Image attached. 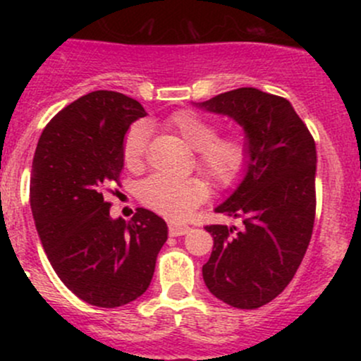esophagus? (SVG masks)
Returning <instances> with one entry per match:
<instances>
[{
  "label": "esophagus",
  "instance_id": "34e87169",
  "mask_svg": "<svg viewBox=\"0 0 361 361\" xmlns=\"http://www.w3.org/2000/svg\"><path fill=\"white\" fill-rule=\"evenodd\" d=\"M190 233V227L186 224H178V222H169V235L178 238V235H185Z\"/></svg>",
  "mask_w": 361,
  "mask_h": 361
}]
</instances>
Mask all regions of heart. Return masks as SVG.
<instances>
[{
  "instance_id": "obj_1",
  "label": "heart",
  "mask_w": 361,
  "mask_h": 361,
  "mask_svg": "<svg viewBox=\"0 0 361 361\" xmlns=\"http://www.w3.org/2000/svg\"><path fill=\"white\" fill-rule=\"evenodd\" d=\"M164 127L175 132L197 151V163L217 185L229 186L239 180L250 161V140L243 132L217 135V123L193 110L173 114ZM147 149V128L134 123L122 142V157L128 169L144 164ZM210 188L200 176L171 178L152 175L139 185V198L144 205L169 217H186L209 197Z\"/></svg>"
}]
</instances>
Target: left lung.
<instances>
[{
    "instance_id": "left-lung-1",
    "label": "left lung",
    "mask_w": 361,
    "mask_h": 361,
    "mask_svg": "<svg viewBox=\"0 0 361 361\" xmlns=\"http://www.w3.org/2000/svg\"><path fill=\"white\" fill-rule=\"evenodd\" d=\"M244 128L250 161L243 181L215 212L241 229L207 226L212 255L202 268L207 288L238 309H258L283 292L307 251L316 217V142L288 100L238 88L200 103Z\"/></svg>"
}]
</instances>
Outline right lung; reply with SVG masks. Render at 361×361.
<instances>
[{
  "mask_svg": "<svg viewBox=\"0 0 361 361\" xmlns=\"http://www.w3.org/2000/svg\"><path fill=\"white\" fill-rule=\"evenodd\" d=\"M140 117L134 98L91 91L47 123L35 149L30 205L40 243L62 283L97 307L142 295L168 239L159 215L137 209L128 222L111 219L103 198L118 183L123 137Z\"/></svg>",
  "mask_w": 361,
  "mask_h": 361,
  "instance_id": "add662e5",
  "label": "right lung"
}]
</instances>
